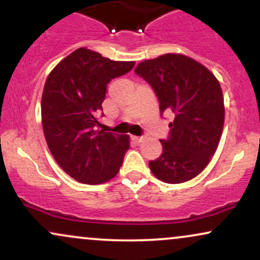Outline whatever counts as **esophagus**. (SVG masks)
Wrapping results in <instances>:
<instances>
[{
    "instance_id": "1",
    "label": "esophagus",
    "mask_w": 260,
    "mask_h": 260,
    "mask_svg": "<svg viewBox=\"0 0 260 260\" xmlns=\"http://www.w3.org/2000/svg\"><path fill=\"white\" fill-rule=\"evenodd\" d=\"M132 139L136 143H142L143 140H144V138H143V137H132Z\"/></svg>"
}]
</instances>
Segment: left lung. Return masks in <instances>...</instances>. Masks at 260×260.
<instances>
[{
    "label": "left lung",
    "instance_id": "1",
    "mask_svg": "<svg viewBox=\"0 0 260 260\" xmlns=\"http://www.w3.org/2000/svg\"><path fill=\"white\" fill-rule=\"evenodd\" d=\"M134 72L147 80L160 103V112L174 113L162 154L149 161L156 178L182 183L207 168L221 138L225 106L220 83L202 63L180 53L143 61Z\"/></svg>",
    "mask_w": 260,
    "mask_h": 260
}]
</instances>
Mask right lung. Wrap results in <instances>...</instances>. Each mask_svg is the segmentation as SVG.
Returning a JSON list of instances; mask_svg holds the SVG:
<instances>
[{
	"mask_svg": "<svg viewBox=\"0 0 260 260\" xmlns=\"http://www.w3.org/2000/svg\"><path fill=\"white\" fill-rule=\"evenodd\" d=\"M136 62L111 61L80 47L62 59L45 82L41 121L47 147L62 170L76 181L100 184L120 171L129 137L99 129L107 84Z\"/></svg>",
	"mask_w": 260,
	"mask_h": 260,
	"instance_id": "add662e5",
	"label": "right lung"
}]
</instances>
